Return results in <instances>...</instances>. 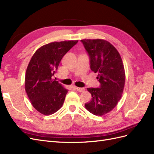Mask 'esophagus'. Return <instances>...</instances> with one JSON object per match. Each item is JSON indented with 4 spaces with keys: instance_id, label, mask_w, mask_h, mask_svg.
<instances>
[{
    "instance_id": "esophagus-1",
    "label": "esophagus",
    "mask_w": 154,
    "mask_h": 154,
    "mask_svg": "<svg viewBox=\"0 0 154 154\" xmlns=\"http://www.w3.org/2000/svg\"><path fill=\"white\" fill-rule=\"evenodd\" d=\"M76 89L78 91V92H80V93H82L84 92V91H85V88H83V87H76Z\"/></svg>"
}]
</instances>
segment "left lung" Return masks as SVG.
<instances>
[{
	"label": "left lung",
	"instance_id": "8db88e82",
	"mask_svg": "<svg viewBox=\"0 0 154 154\" xmlns=\"http://www.w3.org/2000/svg\"><path fill=\"white\" fill-rule=\"evenodd\" d=\"M88 53L90 67L100 83L99 88H87L92 95L91 100L85 103L87 111L102 116L117 105L125 84V71L122 58L113 45L103 39H82Z\"/></svg>",
	"mask_w": 154,
	"mask_h": 154
}]
</instances>
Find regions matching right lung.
I'll return each instance as SVG.
<instances>
[{"label":"right lung","mask_w":154,"mask_h":154,"mask_svg":"<svg viewBox=\"0 0 154 154\" xmlns=\"http://www.w3.org/2000/svg\"><path fill=\"white\" fill-rule=\"evenodd\" d=\"M78 40L52 42L40 47L29 62L25 90L32 105L41 114L52 115L63 104L68 90L52 78L62 57Z\"/></svg>","instance_id":"add662e5"}]
</instances>
